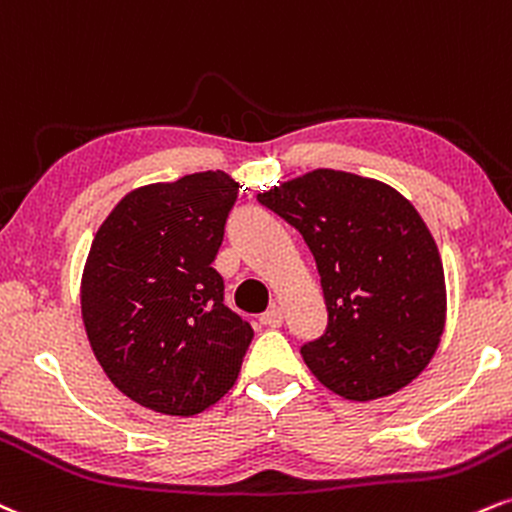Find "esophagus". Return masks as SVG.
Segmentation results:
<instances>
[{
  "mask_svg": "<svg viewBox=\"0 0 512 512\" xmlns=\"http://www.w3.org/2000/svg\"><path fill=\"white\" fill-rule=\"evenodd\" d=\"M282 321H285V314H282L280 306H273V309H268L266 314L261 316V323L268 328H280Z\"/></svg>",
  "mask_w": 512,
  "mask_h": 512,
  "instance_id": "1",
  "label": "esophagus"
}]
</instances>
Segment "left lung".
Returning <instances> with one entry per match:
<instances>
[{
	"label": "left lung",
	"mask_w": 512,
	"mask_h": 512,
	"mask_svg": "<svg viewBox=\"0 0 512 512\" xmlns=\"http://www.w3.org/2000/svg\"><path fill=\"white\" fill-rule=\"evenodd\" d=\"M256 198L302 234L321 275L328 326L302 345L311 374L347 400L383 398L422 374L446 326V280L412 203L338 170Z\"/></svg>",
	"instance_id": "1"
}]
</instances>
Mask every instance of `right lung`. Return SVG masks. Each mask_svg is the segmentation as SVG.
<instances>
[{
    "instance_id": "obj_1",
    "label": "right lung",
    "mask_w": 512,
    "mask_h": 512,
    "mask_svg": "<svg viewBox=\"0 0 512 512\" xmlns=\"http://www.w3.org/2000/svg\"><path fill=\"white\" fill-rule=\"evenodd\" d=\"M239 184L186 174L131 191L90 246L81 311L95 357L126 398L191 417L237 381L254 330L213 268Z\"/></svg>"
}]
</instances>
